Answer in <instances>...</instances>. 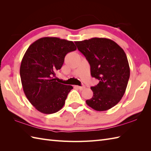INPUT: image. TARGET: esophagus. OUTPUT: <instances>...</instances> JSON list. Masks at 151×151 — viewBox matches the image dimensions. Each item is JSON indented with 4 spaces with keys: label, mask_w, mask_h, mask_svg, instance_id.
<instances>
[{
    "label": "esophagus",
    "mask_w": 151,
    "mask_h": 151,
    "mask_svg": "<svg viewBox=\"0 0 151 151\" xmlns=\"http://www.w3.org/2000/svg\"><path fill=\"white\" fill-rule=\"evenodd\" d=\"M75 87H76V88H78V89H81V90H83V89H84L85 88V86H76Z\"/></svg>",
    "instance_id": "34e87169"
}]
</instances>
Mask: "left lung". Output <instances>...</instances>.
Segmentation results:
<instances>
[{
	"label": "left lung",
	"mask_w": 151,
	"mask_h": 151,
	"mask_svg": "<svg viewBox=\"0 0 151 151\" xmlns=\"http://www.w3.org/2000/svg\"><path fill=\"white\" fill-rule=\"evenodd\" d=\"M75 43L90 65L91 76L99 81L91 87L93 95L86 104L96 111L108 110L121 101L126 91L130 77L126 54L107 38L93 37Z\"/></svg>",
	"instance_id": "left-lung-1"
}]
</instances>
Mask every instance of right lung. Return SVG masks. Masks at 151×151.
I'll list each match as a JSON object with an SVG mask.
<instances>
[{
  "label": "right lung",
  "mask_w": 151,
  "mask_h": 151,
  "mask_svg": "<svg viewBox=\"0 0 151 151\" xmlns=\"http://www.w3.org/2000/svg\"><path fill=\"white\" fill-rule=\"evenodd\" d=\"M76 50L73 41L58 37H42L31 44L20 67L25 95L37 110L50 114L65 104L72 86L56 81L55 73L62 67L67 53Z\"/></svg>",
  "instance_id": "obj_1"
}]
</instances>
